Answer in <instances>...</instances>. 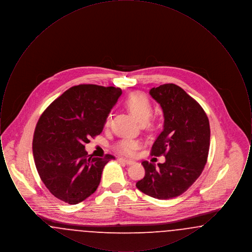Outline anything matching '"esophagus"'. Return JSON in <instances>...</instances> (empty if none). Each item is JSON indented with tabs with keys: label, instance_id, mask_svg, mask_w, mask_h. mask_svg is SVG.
I'll list each match as a JSON object with an SVG mask.
<instances>
[{
	"label": "esophagus",
	"instance_id": "1",
	"mask_svg": "<svg viewBox=\"0 0 252 252\" xmlns=\"http://www.w3.org/2000/svg\"><path fill=\"white\" fill-rule=\"evenodd\" d=\"M118 160L121 161V162L126 163V164H128V165H130V164H133V163H134V160H131V159H126V158H118Z\"/></svg>",
	"mask_w": 252,
	"mask_h": 252
}]
</instances>
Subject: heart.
Masks as SVG:
<instances>
[{
	"mask_svg": "<svg viewBox=\"0 0 252 252\" xmlns=\"http://www.w3.org/2000/svg\"><path fill=\"white\" fill-rule=\"evenodd\" d=\"M126 108L140 123H144L150 118L153 112V105L149 97L143 93L136 92L126 97L124 102ZM110 119L107 117L105 121V126H109ZM141 147V143L135 139H122L115 144V150L125 156H133Z\"/></svg>",
	"mask_w": 252,
	"mask_h": 252,
	"instance_id": "obj_1",
	"label": "heart"
}]
</instances>
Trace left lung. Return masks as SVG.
Masks as SVG:
<instances>
[{
	"instance_id": "8db88e82",
	"label": "left lung",
	"mask_w": 252,
	"mask_h": 252,
	"mask_svg": "<svg viewBox=\"0 0 252 252\" xmlns=\"http://www.w3.org/2000/svg\"><path fill=\"white\" fill-rule=\"evenodd\" d=\"M150 94L164 114V128L150 155L164 156L165 162L156 166L144 160L145 175L136 187L154 198L169 199L186 192L201 175L210 149V123L202 107L178 85H160Z\"/></svg>"
}]
</instances>
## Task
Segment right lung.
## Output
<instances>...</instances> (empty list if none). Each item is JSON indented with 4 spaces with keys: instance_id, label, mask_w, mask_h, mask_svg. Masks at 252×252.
Instances as JSON below:
<instances>
[{
    "instance_id": "right-lung-1",
    "label": "right lung",
    "mask_w": 252,
    "mask_h": 252,
    "mask_svg": "<svg viewBox=\"0 0 252 252\" xmlns=\"http://www.w3.org/2000/svg\"><path fill=\"white\" fill-rule=\"evenodd\" d=\"M120 88L73 86L50 104L36 123L33 155L37 173L50 192L77 204L95 192L104 166L115 157L94 158L85 144L104 128Z\"/></svg>"
}]
</instances>
